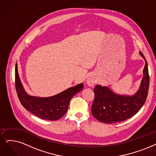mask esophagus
Wrapping results in <instances>:
<instances>
[{
  "label": "esophagus",
  "instance_id": "34e87169",
  "mask_svg": "<svg viewBox=\"0 0 156 156\" xmlns=\"http://www.w3.org/2000/svg\"><path fill=\"white\" fill-rule=\"evenodd\" d=\"M97 82V79L95 77L93 76H90L86 80V84H88L89 86H93Z\"/></svg>",
  "mask_w": 156,
  "mask_h": 156
}]
</instances>
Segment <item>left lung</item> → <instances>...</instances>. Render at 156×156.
<instances>
[{
    "mask_svg": "<svg viewBox=\"0 0 156 156\" xmlns=\"http://www.w3.org/2000/svg\"><path fill=\"white\" fill-rule=\"evenodd\" d=\"M145 61L143 76L139 90L133 95H119L108 86L96 85L95 97L91 106V113L97 120L105 123H113L126 120L135 115L144 105L149 88L148 65Z\"/></svg>",
    "mask_w": 156,
    "mask_h": 156,
    "instance_id": "obj_1",
    "label": "left lung"
}]
</instances>
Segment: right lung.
Instances as JSON below:
<instances>
[{"label": "right lung", "mask_w": 156, "mask_h": 156, "mask_svg": "<svg viewBox=\"0 0 156 156\" xmlns=\"http://www.w3.org/2000/svg\"><path fill=\"white\" fill-rule=\"evenodd\" d=\"M15 86L18 97L23 106L31 113L43 120L54 121L64 116L72 98L84 87L80 83L58 94L49 97H38L28 95L25 91L15 66Z\"/></svg>", "instance_id": "obj_1"}]
</instances>
